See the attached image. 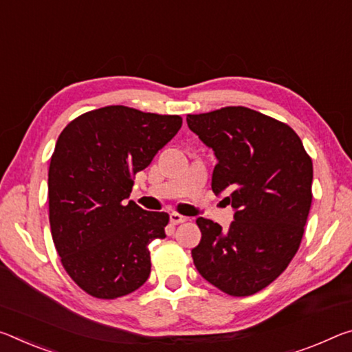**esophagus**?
<instances>
[{"label": "esophagus", "mask_w": 352, "mask_h": 352, "mask_svg": "<svg viewBox=\"0 0 352 352\" xmlns=\"http://www.w3.org/2000/svg\"><path fill=\"white\" fill-rule=\"evenodd\" d=\"M169 219H170L172 224L178 226V224H183V222H186L188 217L178 214V213H170V214H169Z\"/></svg>", "instance_id": "obj_1"}]
</instances>
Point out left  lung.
Wrapping results in <instances>:
<instances>
[{"label":"left lung","mask_w":352,"mask_h":352,"mask_svg":"<svg viewBox=\"0 0 352 352\" xmlns=\"http://www.w3.org/2000/svg\"><path fill=\"white\" fill-rule=\"evenodd\" d=\"M188 126L213 148L211 189L235 210L228 230L199 217L191 250L205 280L230 296L274 282L298 252L311 205L314 164L287 124L244 106L188 114Z\"/></svg>","instance_id":"obj_1"}]
</instances>
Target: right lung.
Returning <instances> with one entry per match:
<instances>
[{"label":"right lung","instance_id":"obj_1","mask_svg":"<svg viewBox=\"0 0 352 352\" xmlns=\"http://www.w3.org/2000/svg\"><path fill=\"white\" fill-rule=\"evenodd\" d=\"M180 126V116L116 104L76 117L59 135L48 169L50 227L67 274L91 296H125L148 278V244L166 238L169 214L126 199L133 177Z\"/></svg>","mask_w":352,"mask_h":352}]
</instances>
